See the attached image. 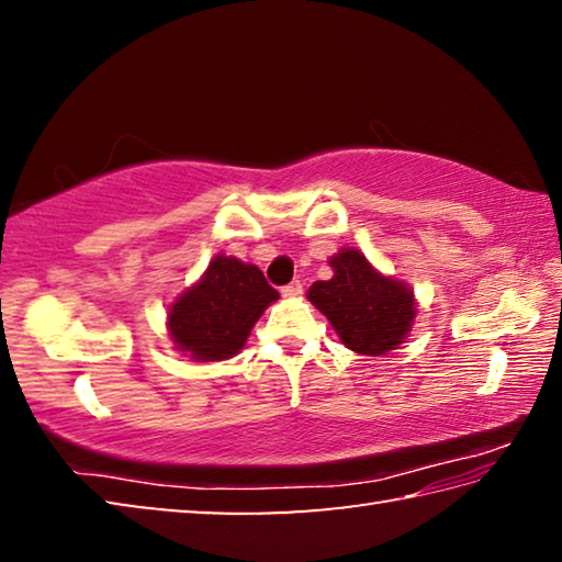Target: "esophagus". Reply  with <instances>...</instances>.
Listing matches in <instances>:
<instances>
[{"label": "esophagus", "mask_w": 562, "mask_h": 562, "mask_svg": "<svg viewBox=\"0 0 562 562\" xmlns=\"http://www.w3.org/2000/svg\"><path fill=\"white\" fill-rule=\"evenodd\" d=\"M280 292H282V297H300V294H302V282L300 280H292L290 284H284Z\"/></svg>", "instance_id": "1"}]
</instances>
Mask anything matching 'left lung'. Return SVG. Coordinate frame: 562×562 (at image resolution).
Masks as SVG:
<instances>
[{
  "label": "left lung",
  "mask_w": 562,
  "mask_h": 562,
  "mask_svg": "<svg viewBox=\"0 0 562 562\" xmlns=\"http://www.w3.org/2000/svg\"><path fill=\"white\" fill-rule=\"evenodd\" d=\"M329 268L331 278L312 284L307 300L329 319L341 345L367 357L402 345L418 312L414 290L379 272L357 247H341Z\"/></svg>",
  "instance_id": "left-lung-1"
}]
</instances>
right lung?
Returning a JSON list of instances; mask_svg holds the SVG:
<instances>
[{"label":"right lung","instance_id":"obj_1","mask_svg":"<svg viewBox=\"0 0 562 562\" xmlns=\"http://www.w3.org/2000/svg\"><path fill=\"white\" fill-rule=\"evenodd\" d=\"M274 300L280 294L260 268L221 252L201 280L168 304V339L195 361H225L245 347L255 322Z\"/></svg>","mask_w":562,"mask_h":562}]
</instances>
